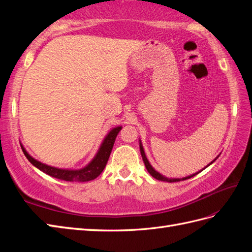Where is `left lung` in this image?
I'll return each mask as SVG.
<instances>
[{
  "mask_svg": "<svg viewBox=\"0 0 252 252\" xmlns=\"http://www.w3.org/2000/svg\"><path fill=\"white\" fill-rule=\"evenodd\" d=\"M140 151H141V155H142V158H143V161H144V163H145V167H146V169H147V171L149 172V174H151L153 178H155L156 180H159V181H163V182H170V183H172V182H179V181H184V180H189V179H190V178H192V176H195L196 174H198L200 172H197V173H195V174H191V175H189V176H186V178H182V179H168V178H165V176H163V175H161L160 174L159 172H157L156 170H155L153 167H152V164L149 163V161L147 160V158H146V155H145V152H144V148H143V145H142V143H141V141H140ZM219 157V156H218ZM217 157V158H218ZM217 158L213 160V161L211 162V163H213L217 160ZM210 163V164H211ZM210 164H208V165H210ZM207 165V167H208ZM206 167V168H207ZM202 170H205V168H203ZM201 170V171H202Z\"/></svg>",
  "mask_w": 252,
  "mask_h": 252,
  "instance_id": "8db88e82",
  "label": "left lung"
}]
</instances>
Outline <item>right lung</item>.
<instances>
[{"label": "right lung", "instance_id": "obj_1", "mask_svg": "<svg viewBox=\"0 0 252 252\" xmlns=\"http://www.w3.org/2000/svg\"><path fill=\"white\" fill-rule=\"evenodd\" d=\"M121 129L122 126L114 127V129H112L104 138V141L101 143L97 154H96V156L93 158L92 161H91L87 167L79 170L58 169L55 167H51V165H47L45 163L37 161V160L32 158L30 155L26 152V149L24 147L21 148H23V152L25 154V156L27 157V159H28L35 168L41 170L42 172L49 174L53 176V178L68 181V182H88V181L96 179L101 172H103V170L105 169L107 164V161H108L109 159L112 147H114L116 137Z\"/></svg>", "mask_w": 252, "mask_h": 252}]
</instances>
